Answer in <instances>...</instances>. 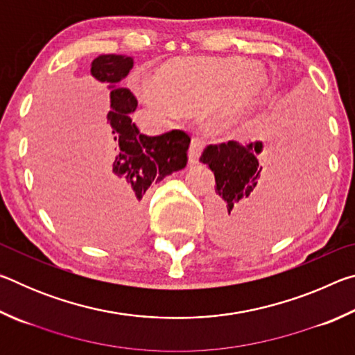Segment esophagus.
Returning a JSON list of instances; mask_svg holds the SVG:
<instances>
[{"label":"esophagus","mask_w":355,"mask_h":355,"mask_svg":"<svg viewBox=\"0 0 355 355\" xmlns=\"http://www.w3.org/2000/svg\"><path fill=\"white\" fill-rule=\"evenodd\" d=\"M203 148H205V141H203L200 136L192 137L191 146H189V150H188V156H189V163L191 164H196L197 161H199Z\"/></svg>","instance_id":"esophagus-1"}]
</instances>
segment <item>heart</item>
Instances as JSON below:
<instances>
[{
    "label": "heart",
    "mask_w": 355,
    "mask_h": 355,
    "mask_svg": "<svg viewBox=\"0 0 355 355\" xmlns=\"http://www.w3.org/2000/svg\"><path fill=\"white\" fill-rule=\"evenodd\" d=\"M260 84V71L254 67H243L239 59H183L163 70L159 91L152 86L144 87V97L156 107H167V99L188 111L209 103L219 111H230L254 97Z\"/></svg>",
    "instance_id": "heart-1"
}]
</instances>
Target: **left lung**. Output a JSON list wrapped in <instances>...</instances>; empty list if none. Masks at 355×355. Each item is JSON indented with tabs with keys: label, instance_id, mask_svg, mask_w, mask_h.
<instances>
[{
	"label": "left lung",
	"instance_id": "1",
	"mask_svg": "<svg viewBox=\"0 0 355 355\" xmlns=\"http://www.w3.org/2000/svg\"><path fill=\"white\" fill-rule=\"evenodd\" d=\"M274 120V167L261 178L263 142L208 146L200 156L214 172L216 200L208 208L214 239L252 248L284 235L296 224L302 197L321 171L320 130L305 111L286 107ZM301 117L299 118L298 116Z\"/></svg>",
	"mask_w": 355,
	"mask_h": 355
}]
</instances>
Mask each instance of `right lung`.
I'll return each instance as SVG.
<instances>
[{
    "label": "right lung",
    "instance_id": "add662e5",
    "mask_svg": "<svg viewBox=\"0 0 355 355\" xmlns=\"http://www.w3.org/2000/svg\"><path fill=\"white\" fill-rule=\"evenodd\" d=\"M133 69V58L101 55L95 58L91 73L111 89L112 110L107 112L112 159L105 172L101 188L122 211L125 230L135 235L142 227L141 200L152 183L182 171L188 163L191 137L182 130L159 136L142 135L130 114L136 110L133 92L120 86V81Z\"/></svg>",
    "mask_w": 355,
    "mask_h": 355
}]
</instances>
